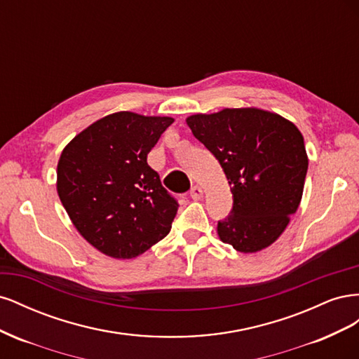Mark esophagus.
<instances>
[{
    "label": "esophagus",
    "instance_id": "obj_1",
    "mask_svg": "<svg viewBox=\"0 0 359 359\" xmlns=\"http://www.w3.org/2000/svg\"><path fill=\"white\" fill-rule=\"evenodd\" d=\"M202 194H203V191H202V189H201L199 186H194V187L190 190V198H191L193 201L202 199Z\"/></svg>",
    "mask_w": 359,
    "mask_h": 359
}]
</instances>
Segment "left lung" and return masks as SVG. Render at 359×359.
Here are the masks:
<instances>
[{"instance_id": "left-lung-1", "label": "left lung", "mask_w": 359, "mask_h": 359, "mask_svg": "<svg viewBox=\"0 0 359 359\" xmlns=\"http://www.w3.org/2000/svg\"><path fill=\"white\" fill-rule=\"evenodd\" d=\"M231 186L233 205L217 235L240 253L276 243L301 203L309 156L298 127L260 107H224L187 116Z\"/></svg>"}]
</instances>
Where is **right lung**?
Instances as JSON below:
<instances>
[{
  "label": "right lung",
  "mask_w": 359,
  "mask_h": 359,
  "mask_svg": "<svg viewBox=\"0 0 359 359\" xmlns=\"http://www.w3.org/2000/svg\"><path fill=\"white\" fill-rule=\"evenodd\" d=\"M170 116L109 114L64 147L57 191L73 226L100 253L133 259L165 238L178 203L147 157Z\"/></svg>",
  "instance_id": "obj_1"
}]
</instances>
